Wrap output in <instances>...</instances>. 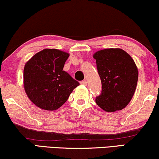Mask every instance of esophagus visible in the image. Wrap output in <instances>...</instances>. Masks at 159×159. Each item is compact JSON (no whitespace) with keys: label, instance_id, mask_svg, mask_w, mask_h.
I'll return each mask as SVG.
<instances>
[{"label":"esophagus","instance_id":"1","mask_svg":"<svg viewBox=\"0 0 159 159\" xmlns=\"http://www.w3.org/2000/svg\"><path fill=\"white\" fill-rule=\"evenodd\" d=\"M81 84H82V85L86 86L87 85V81H86V80H84V81H81Z\"/></svg>","mask_w":159,"mask_h":159}]
</instances>
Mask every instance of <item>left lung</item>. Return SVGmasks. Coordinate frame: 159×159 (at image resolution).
<instances>
[{"mask_svg": "<svg viewBox=\"0 0 159 159\" xmlns=\"http://www.w3.org/2000/svg\"><path fill=\"white\" fill-rule=\"evenodd\" d=\"M102 83L96 103L107 112L123 109L135 92L138 68L131 56L121 48H107L93 54Z\"/></svg>", "mask_w": 159, "mask_h": 159, "instance_id": "1", "label": "left lung"}]
</instances>
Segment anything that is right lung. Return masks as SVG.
<instances>
[{
    "label": "right lung",
    "mask_w": 159,
    "mask_h": 159,
    "mask_svg": "<svg viewBox=\"0 0 159 159\" xmlns=\"http://www.w3.org/2000/svg\"><path fill=\"white\" fill-rule=\"evenodd\" d=\"M67 52L45 48L33 56L23 70V86L28 98L37 107L55 111L67 101L79 85L64 71Z\"/></svg>",
    "instance_id": "1"
}]
</instances>
